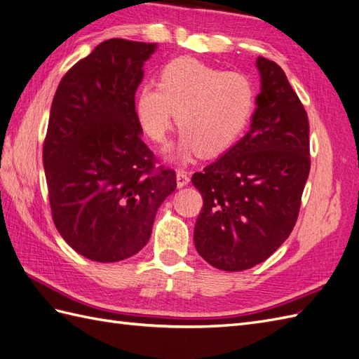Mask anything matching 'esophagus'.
Here are the masks:
<instances>
[{
    "label": "esophagus",
    "mask_w": 359,
    "mask_h": 359,
    "mask_svg": "<svg viewBox=\"0 0 359 359\" xmlns=\"http://www.w3.org/2000/svg\"><path fill=\"white\" fill-rule=\"evenodd\" d=\"M189 182H190V177L187 175V173L184 170H178L177 172V186H178V189L186 187Z\"/></svg>",
    "instance_id": "1"
}]
</instances>
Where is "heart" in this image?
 Listing matches in <instances>:
<instances>
[{"label":"heart","mask_w":359,"mask_h":359,"mask_svg":"<svg viewBox=\"0 0 359 359\" xmlns=\"http://www.w3.org/2000/svg\"><path fill=\"white\" fill-rule=\"evenodd\" d=\"M257 105V89L248 75L211 67L191 57L163 66L158 86L144 84L135 101L142 131L161 143L173 122L182 131L169 157L182 163L196 154L217 157L245 133Z\"/></svg>","instance_id":"obj_1"}]
</instances>
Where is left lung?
<instances>
[{
	"instance_id": "obj_1",
	"label": "left lung",
	"mask_w": 359,
	"mask_h": 359,
	"mask_svg": "<svg viewBox=\"0 0 359 359\" xmlns=\"http://www.w3.org/2000/svg\"><path fill=\"white\" fill-rule=\"evenodd\" d=\"M261 92L250 130L191 182L203 198L198 254L240 272L263 263L293 231L308 180V116L284 71L258 57Z\"/></svg>"
}]
</instances>
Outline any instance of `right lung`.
Wrapping results in <instances>:
<instances>
[{"mask_svg":"<svg viewBox=\"0 0 359 359\" xmlns=\"http://www.w3.org/2000/svg\"><path fill=\"white\" fill-rule=\"evenodd\" d=\"M157 43L109 39L65 74L43 142L57 231L98 263L130 258L148 243L175 170L156 168L142 140L134 95Z\"/></svg>","mask_w":359,"mask_h":359,"instance_id":"obj_1","label":"right lung"}]
</instances>
